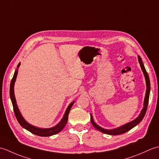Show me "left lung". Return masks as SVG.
<instances>
[{"instance_id": "left-lung-1", "label": "left lung", "mask_w": 159, "mask_h": 159, "mask_svg": "<svg viewBox=\"0 0 159 159\" xmlns=\"http://www.w3.org/2000/svg\"><path fill=\"white\" fill-rule=\"evenodd\" d=\"M138 60H139L141 68V70H142L143 74H144L145 79H146V87H147L146 96H145L144 102H143V109L141 110L139 116H138L135 120H134L133 121H130V122H129V123L124 124V125H123V126H121L120 127H118L117 128H115V129H112V130H107V129H104V128H103L102 127H100V126H98V125L94 122L92 115L91 114L90 115L91 122H92L93 127L96 128L98 130L102 132V133H103L104 134H111V135H117V134H121L126 133V132L130 130L134 126H136L138 124H139L141 121H142L143 118L145 116V115H146L148 102H149V96H150V78H149V76H148V74L146 72V68H145L144 65L142 62V60H141V58L139 55H138Z\"/></svg>"}]
</instances>
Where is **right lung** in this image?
I'll return each mask as SVG.
<instances>
[{"instance_id": "add662e5", "label": "right lung", "mask_w": 159, "mask_h": 159, "mask_svg": "<svg viewBox=\"0 0 159 159\" xmlns=\"http://www.w3.org/2000/svg\"><path fill=\"white\" fill-rule=\"evenodd\" d=\"M20 63H19L18 66H17L18 67V68L20 67ZM17 75H18V69L16 70L14 74H13V79H11V84H10L9 93H10V98H11V100L13 104L15 116L16 117L17 120H18L19 124H20V126L23 127L24 128H25V129H26L27 130H29V132H31V133L35 134L36 135L41 136V137H49V136L53 135V134H56L57 133H59L60 131H61L63 129V128L65 127V126L67 124L70 111L74 103V101L69 104V106L67 107L65 112V114H64L60 122L58 124H57L55 126L49 128H40L35 127L34 126H32V125L29 124L27 121L24 119L21 113L20 112L18 105H17L16 104V100L15 95H14V84L17 78Z\"/></svg>"}]
</instances>
